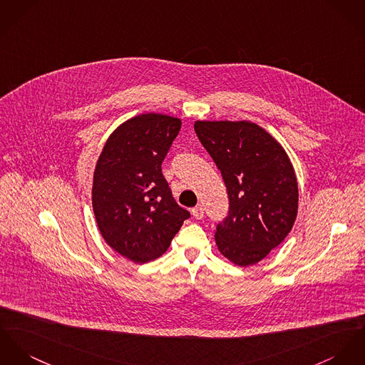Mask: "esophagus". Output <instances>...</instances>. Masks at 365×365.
<instances>
[{"label": "esophagus", "mask_w": 365, "mask_h": 365, "mask_svg": "<svg viewBox=\"0 0 365 365\" xmlns=\"http://www.w3.org/2000/svg\"><path fill=\"white\" fill-rule=\"evenodd\" d=\"M192 214H193V217H195L196 220H201V218L204 217V210H202L201 205H198V207L192 210Z\"/></svg>", "instance_id": "obj_1"}]
</instances>
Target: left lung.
<instances>
[{"mask_svg": "<svg viewBox=\"0 0 365 365\" xmlns=\"http://www.w3.org/2000/svg\"><path fill=\"white\" fill-rule=\"evenodd\" d=\"M197 138L222 173L229 212L215 243L239 267L257 264L279 246L297 217L299 189L281 144L249 120H196Z\"/></svg>", "mask_w": 365, "mask_h": 365, "instance_id": "obj_1", "label": "left lung"}]
</instances>
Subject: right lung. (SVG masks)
Returning <instances> with one entry per match:
<instances>
[{"mask_svg": "<svg viewBox=\"0 0 365 365\" xmlns=\"http://www.w3.org/2000/svg\"><path fill=\"white\" fill-rule=\"evenodd\" d=\"M180 119L141 113L119 125L106 143L93 176V211L113 250L144 264L168 250L190 212L175 201L161 164Z\"/></svg>", "mask_w": 365, "mask_h": 365, "instance_id": "1", "label": "right lung"}]
</instances>
